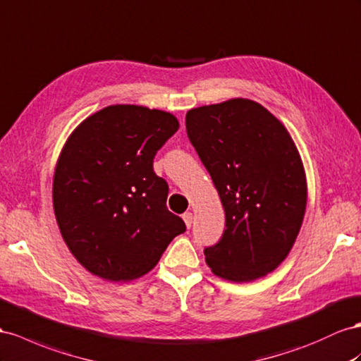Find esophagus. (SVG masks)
<instances>
[{"label": "esophagus", "instance_id": "34e87169", "mask_svg": "<svg viewBox=\"0 0 361 361\" xmlns=\"http://www.w3.org/2000/svg\"><path fill=\"white\" fill-rule=\"evenodd\" d=\"M182 219L185 221V225H187V228H191V225H192V214L191 212H185L183 216H182Z\"/></svg>", "mask_w": 361, "mask_h": 361}]
</instances>
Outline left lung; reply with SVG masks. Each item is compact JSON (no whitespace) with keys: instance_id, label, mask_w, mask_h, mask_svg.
<instances>
[{"instance_id":"8db88e82","label":"left lung","mask_w":361,"mask_h":361,"mask_svg":"<svg viewBox=\"0 0 361 361\" xmlns=\"http://www.w3.org/2000/svg\"><path fill=\"white\" fill-rule=\"evenodd\" d=\"M187 133L225 209V231L204 247L212 274L249 282L288 255L304 220L307 180L290 133L257 102L191 109Z\"/></svg>"}]
</instances>
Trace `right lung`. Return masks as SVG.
<instances>
[{
    "label": "right lung",
    "mask_w": 361,
    "mask_h": 361,
    "mask_svg": "<svg viewBox=\"0 0 361 361\" xmlns=\"http://www.w3.org/2000/svg\"><path fill=\"white\" fill-rule=\"evenodd\" d=\"M178 129L169 112L115 104L87 116L68 138L53 207L68 249L92 275L140 278L187 229L167 208L169 183L153 171L154 154Z\"/></svg>",
    "instance_id": "right-lung-1"
}]
</instances>
